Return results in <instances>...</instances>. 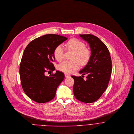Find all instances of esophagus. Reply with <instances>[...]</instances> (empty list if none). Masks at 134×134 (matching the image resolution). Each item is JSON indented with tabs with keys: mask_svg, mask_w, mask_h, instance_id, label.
I'll list each match as a JSON object with an SVG mask.
<instances>
[{
	"mask_svg": "<svg viewBox=\"0 0 134 134\" xmlns=\"http://www.w3.org/2000/svg\"><path fill=\"white\" fill-rule=\"evenodd\" d=\"M64 75H65V77H69L70 76V75H69V74H66V73L64 74Z\"/></svg>",
	"mask_w": 134,
	"mask_h": 134,
	"instance_id": "obj_1",
	"label": "esophagus"
}]
</instances>
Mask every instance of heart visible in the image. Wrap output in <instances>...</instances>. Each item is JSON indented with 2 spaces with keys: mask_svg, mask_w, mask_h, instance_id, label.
Segmentation results:
<instances>
[{
  "mask_svg": "<svg viewBox=\"0 0 134 134\" xmlns=\"http://www.w3.org/2000/svg\"><path fill=\"white\" fill-rule=\"evenodd\" d=\"M67 45L70 49L75 52L73 56V60L62 62L58 66V69L66 74H71L80 68V63L83 65L87 63L90 57V51L85 47V45L83 42L76 38L70 40ZM53 54L55 60L61 62L64 58V46L61 44L57 46L54 50Z\"/></svg>",
  "mask_w": 134,
  "mask_h": 134,
  "instance_id": "heart-1",
  "label": "heart"
}]
</instances>
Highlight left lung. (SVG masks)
<instances>
[{
    "mask_svg": "<svg viewBox=\"0 0 134 134\" xmlns=\"http://www.w3.org/2000/svg\"><path fill=\"white\" fill-rule=\"evenodd\" d=\"M89 45L91 55L86 66L79 73L82 77L72 76L74 80L73 92L80 101L92 103L97 101L107 89L111 75L112 61L109 51L97 37L91 34L80 35ZM88 74L84 80L82 76Z\"/></svg>",
    "mask_w": 134,
    "mask_h": 134,
    "instance_id": "obj_1",
    "label": "left lung"
}]
</instances>
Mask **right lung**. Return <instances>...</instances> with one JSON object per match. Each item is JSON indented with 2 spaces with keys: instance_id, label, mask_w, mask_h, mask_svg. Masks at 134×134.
<instances>
[{
  "instance_id": "right-lung-1",
  "label": "right lung",
  "mask_w": 134,
  "mask_h": 134,
  "mask_svg": "<svg viewBox=\"0 0 134 134\" xmlns=\"http://www.w3.org/2000/svg\"><path fill=\"white\" fill-rule=\"evenodd\" d=\"M67 39L58 35L46 34L33 40L25 48L20 63V76L24 91L32 100L45 103L54 98L64 75L58 71L49 76H46L45 73L54 71V50Z\"/></svg>"
}]
</instances>
